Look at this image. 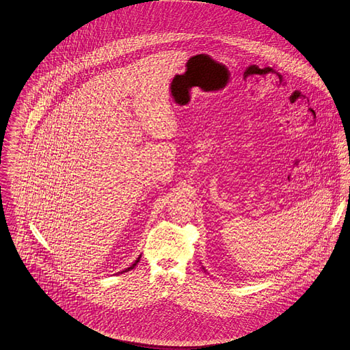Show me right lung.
Here are the masks:
<instances>
[{
  "instance_id": "obj_1",
  "label": "right lung",
  "mask_w": 350,
  "mask_h": 350,
  "mask_svg": "<svg viewBox=\"0 0 350 350\" xmlns=\"http://www.w3.org/2000/svg\"><path fill=\"white\" fill-rule=\"evenodd\" d=\"M140 257H142V256H140ZM140 257H139V258H137V260H136V261H135V262H133V264H132V265H131V267H129V268H126V269H125V271H122V272H128V271H131V269H133V268H135V267H136V265H137V262H139V261H140ZM122 272H121V273H122Z\"/></svg>"
}]
</instances>
